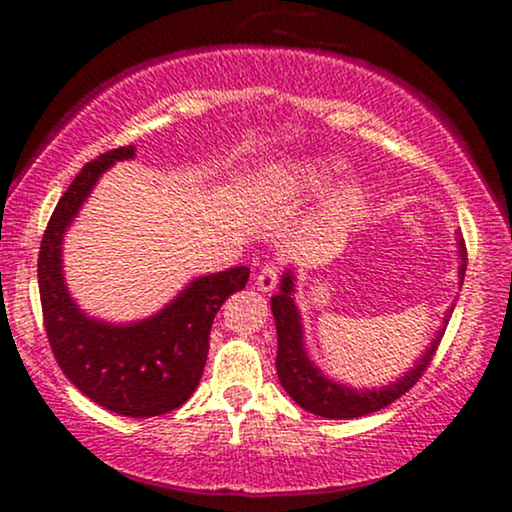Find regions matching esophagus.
Instances as JSON below:
<instances>
[{
  "label": "esophagus",
  "instance_id": "1",
  "mask_svg": "<svg viewBox=\"0 0 512 512\" xmlns=\"http://www.w3.org/2000/svg\"><path fill=\"white\" fill-rule=\"evenodd\" d=\"M276 284H279V267H276L274 262H267L264 264V267L260 269V272H257V276H255V286L260 291H272V289H276Z\"/></svg>",
  "mask_w": 512,
  "mask_h": 512
}]
</instances>
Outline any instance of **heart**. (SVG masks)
I'll list each match as a JSON object with an SVG mask.
<instances>
[{
	"instance_id": "obj_1",
	"label": "heart",
	"mask_w": 512,
	"mask_h": 512,
	"mask_svg": "<svg viewBox=\"0 0 512 512\" xmlns=\"http://www.w3.org/2000/svg\"><path fill=\"white\" fill-rule=\"evenodd\" d=\"M339 173L337 163L330 161H313L303 163L301 168H296V180L303 190H325L327 185L334 180V175ZM363 202V187L356 185V182H346L342 190L334 197V209L339 214H351V211L358 209V204Z\"/></svg>"
}]
</instances>
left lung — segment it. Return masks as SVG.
Instances as JSON below:
<instances>
[{
    "label": "left lung",
    "mask_w": 512,
    "mask_h": 512,
    "mask_svg": "<svg viewBox=\"0 0 512 512\" xmlns=\"http://www.w3.org/2000/svg\"><path fill=\"white\" fill-rule=\"evenodd\" d=\"M460 286L464 281V272H467V248H464V238H460ZM293 291V276L286 274L281 281V291L272 298V313L276 322V334H279V351H276V373H279L281 387L293 397L298 407L325 419H356V416L373 414V411L385 409L404 392L419 383L421 375L431 366L433 356H436L440 339H443L445 327L428 346V351L416 363L414 368L404 375L397 383L383 387L378 392H356L349 387H342L317 370L313 363L308 361L303 349V332H301V317H298L296 305L291 298ZM448 325V320H445Z\"/></svg>",
    "instance_id": "left-lung-1"
}]
</instances>
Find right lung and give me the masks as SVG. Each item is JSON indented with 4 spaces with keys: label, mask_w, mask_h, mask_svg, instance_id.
Here are the masks:
<instances>
[{
    "label": "right lung",
    "mask_w": 512,
    "mask_h": 512,
    "mask_svg": "<svg viewBox=\"0 0 512 512\" xmlns=\"http://www.w3.org/2000/svg\"><path fill=\"white\" fill-rule=\"evenodd\" d=\"M134 146L105 151L81 168L52 211L40 240L38 286L45 334L57 366L88 399L115 414L149 419L190 399L209 354L214 317L250 269L233 267L192 281L168 308L129 327L86 317L62 279V236L105 168L132 158Z\"/></svg>",
    "instance_id": "right-lung-1"
}]
</instances>
